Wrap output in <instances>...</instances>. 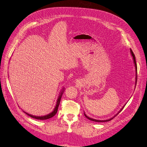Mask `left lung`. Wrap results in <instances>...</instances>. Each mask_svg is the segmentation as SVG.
<instances>
[{"label":"left lung","mask_w":147,"mask_h":147,"mask_svg":"<svg viewBox=\"0 0 147 147\" xmlns=\"http://www.w3.org/2000/svg\"><path fill=\"white\" fill-rule=\"evenodd\" d=\"M131 55H132V57H133V60H134V64H135V67H136V83H137V64H136V57H135V55H134V53H133V51H132V50L131 49ZM124 107V106L123 107L119 110V112L115 115V117H113V118H110V119H107V120H97V119H92V118H90V117H88V116H86V115H85V113H84V116H85L88 119H89L90 120H91V121H96V122H107V121H110V120H112V119H113V118H115V117L117 116V115H118V114H119V113L120 112H121V110L123 109V108Z\"/></svg>","instance_id":"obj_1"}]
</instances>
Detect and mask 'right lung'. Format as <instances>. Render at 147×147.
<instances>
[{
	"label": "right lung",
	"mask_w": 147,
	"mask_h": 147,
	"mask_svg": "<svg viewBox=\"0 0 147 147\" xmlns=\"http://www.w3.org/2000/svg\"><path fill=\"white\" fill-rule=\"evenodd\" d=\"M63 91H64V90H63ZM63 91L61 93V94H60V96H59L58 99H57L56 105V107H55V108L54 110H53V112H52L51 113H50V114L45 115V116H43V117H36V116H33V115H30V114H29V113H26V112H25V113H26V114H27L28 115H29V117H32V118L37 119H41V120H43V119H47L52 118L53 117L55 116V115L56 114V113H57V109H58V107H59V105L60 102H61V97H62V95H63Z\"/></svg>",
	"instance_id": "1"
}]
</instances>
